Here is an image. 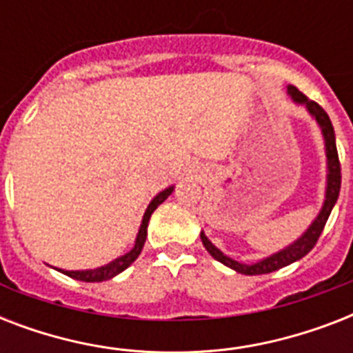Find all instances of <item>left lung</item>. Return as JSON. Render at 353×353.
<instances>
[{
    "instance_id": "obj_1",
    "label": "left lung",
    "mask_w": 353,
    "mask_h": 353,
    "mask_svg": "<svg viewBox=\"0 0 353 353\" xmlns=\"http://www.w3.org/2000/svg\"><path fill=\"white\" fill-rule=\"evenodd\" d=\"M290 95L293 97V101L299 102V104H304L307 108V112L312 113L315 121L319 122V126L323 128V135L324 141H326V157H328V187H326V199H324L323 210L321 214L317 216V220L313 221L310 229H307L304 234L295 241L291 243L290 247H285L280 252L273 254V256L265 258V260H260L256 263H240L232 260V258L225 256L220 249H216L212 243L209 241V238L201 232V241H203L205 249L209 251V254L214 260L221 262L227 268L234 269L241 274H265V273H273L276 269H282L290 263L301 260L302 256H306L307 252L312 251L315 243H317L319 236L323 234L324 225L328 221L330 214H332V209H334L335 201L339 198V190H341V163H339V154H337V146H335V132L334 126H332V121H330L328 113L324 112L323 106H319L315 101H310L302 91H299L295 85H290L288 88Z\"/></svg>"
}]
</instances>
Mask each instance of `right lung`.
<instances>
[{"mask_svg":"<svg viewBox=\"0 0 353 353\" xmlns=\"http://www.w3.org/2000/svg\"><path fill=\"white\" fill-rule=\"evenodd\" d=\"M172 190H174V187L166 188V190L159 192L154 199H152V203L148 205V209H146V212H144L143 216V223H141V229H139L135 245H133L132 251L126 252L124 256L113 260V262H110L108 265L91 269V271H62V269H58V271H62L63 274H68V276H71V279L82 280V282H104V280H110L113 279L115 274L122 273V271H124L128 265H132V263L137 260L139 254H141V251H143V247H144V241H146V229H148L150 216H152V212H154V210L157 209V207H159V205L163 203L168 196H170Z\"/></svg>","mask_w":353,"mask_h":353,"instance_id":"right-lung-1","label":"right lung"}]
</instances>
